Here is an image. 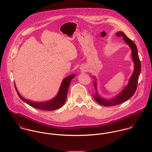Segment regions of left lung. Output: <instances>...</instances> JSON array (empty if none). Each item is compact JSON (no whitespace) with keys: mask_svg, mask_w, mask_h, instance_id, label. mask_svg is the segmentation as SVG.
Segmentation results:
<instances>
[{"mask_svg":"<svg viewBox=\"0 0 152 152\" xmlns=\"http://www.w3.org/2000/svg\"><path fill=\"white\" fill-rule=\"evenodd\" d=\"M116 35L118 37H122L124 40L130 47L132 50V58L134 62L135 69H134V73L129 79L128 84L125 87L123 91H122V92H121L114 99H113L111 100H105V99H102L98 95L97 93H96V95L94 96V100L99 104H100L101 105L106 106V107L117 105L128 100L132 96H134L137 88L138 79H139V77L140 70H141V64L139 58L137 47L134 42L132 40L130 39L129 38H128L126 36V35L122 32H118L116 34ZM94 84L96 89V84L95 82Z\"/></svg>","mask_w":152,"mask_h":152,"instance_id":"8db88e82","label":"left lung"}]
</instances>
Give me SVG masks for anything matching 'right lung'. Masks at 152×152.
<instances>
[{
  "mask_svg": "<svg viewBox=\"0 0 152 152\" xmlns=\"http://www.w3.org/2000/svg\"><path fill=\"white\" fill-rule=\"evenodd\" d=\"M75 75H72L65 78L61 84L58 94L54 99H53L52 100L50 101L42 102H37L29 101L22 97L21 95L19 94L17 89L16 90L19 97L22 100H23L27 104L31 106L34 108L42 110H46V111H53L61 108L65 104L67 97L69 86L70 85L72 79H73L75 77Z\"/></svg>",
  "mask_w": 152,
  "mask_h": 152,
  "instance_id": "obj_1",
  "label": "right lung"
}]
</instances>
